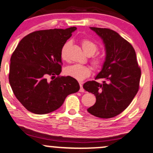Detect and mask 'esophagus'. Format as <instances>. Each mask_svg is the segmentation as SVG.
I'll return each mask as SVG.
<instances>
[{
  "label": "esophagus",
  "mask_w": 153,
  "mask_h": 153,
  "mask_svg": "<svg viewBox=\"0 0 153 153\" xmlns=\"http://www.w3.org/2000/svg\"><path fill=\"white\" fill-rule=\"evenodd\" d=\"M80 92H81V93L85 92V90H84V88H82V82H80Z\"/></svg>",
  "instance_id": "obj_1"
}]
</instances>
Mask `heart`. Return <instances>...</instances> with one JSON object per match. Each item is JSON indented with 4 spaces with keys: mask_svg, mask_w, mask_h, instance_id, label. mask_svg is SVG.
Masks as SVG:
<instances>
[{
    "mask_svg": "<svg viewBox=\"0 0 153 153\" xmlns=\"http://www.w3.org/2000/svg\"><path fill=\"white\" fill-rule=\"evenodd\" d=\"M82 48L84 52L88 56H91L94 54L99 50V47L94 42L91 41L88 39H83L81 41ZM71 46V42L68 41L63 45L60 50V57L62 60H68V52ZM91 64L94 68H101L103 64V59L102 57L99 56H96L91 59ZM65 74L68 76L76 79L78 80H82L85 79L91 73V70L89 67L80 65L75 64L73 65L68 66L65 69Z\"/></svg>",
    "mask_w": 153,
    "mask_h": 153,
    "instance_id": "heart-1",
    "label": "heart"
}]
</instances>
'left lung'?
Returning a JSON list of instances; mask_svg holds the SVG:
<instances>
[{
	"label": "left lung",
	"instance_id": "1",
	"mask_svg": "<svg viewBox=\"0 0 153 153\" xmlns=\"http://www.w3.org/2000/svg\"><path fill=\"white\" fill-rule=\"evenodd\" d=\"M103 39L106 59L96 79L83 84V88L96 96V103L87 109L95 117H114L127 108L140 87L141 70L131 45L116 31L106 28L90 27Z\"/></svg>",
	"mask_w": 153,
	"mask_h": 153
}]
</instances>
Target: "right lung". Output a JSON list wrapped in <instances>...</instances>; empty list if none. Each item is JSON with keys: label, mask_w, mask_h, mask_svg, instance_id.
I'll list each match as a JSON object with an SVG mask.
<instances>
[{"label": "right lung", "mask_w": 153, "mask_h": 153, "mask_svg": "<svg viewBox=\"0 0 153 153\" xmlns=\"http://www.w3.org/2000/svg\"><path fill=\"white\" fill-rule=\"evenodd\" d=\"M76 27L36 31L24 36L10 57L9 82L16 99L29 111L45 114L57 110L78 82L62 71L60 50ZM58 77L49 82L48 76Z\"/></svg>", "instance_id": "1"}]
</instances>
